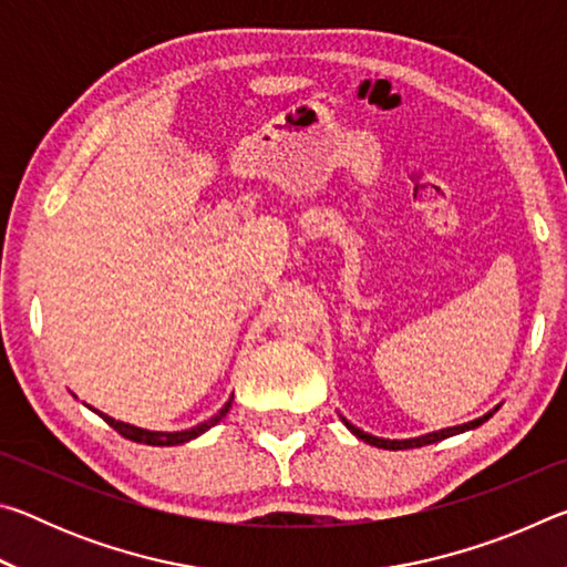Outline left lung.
Returning <instances> with one entry per match:
<instances>
[{"mask_svg": "<svg viewBox=\"0 0 567 567\" xmlns=\"http://www.w3.org/2000/svg\"><path fill=\"white\" fill-rule=\"evenodd\" d=\"M487 417H491V415L477 417V420H473V422H465V425H457V427H447V430H437V433H430V435H422V437H412V440H382V437L362 433L360 427L350 425V422L344 420V417H342V422H344V425H348V430H352L354 435H358L360 440H364V443H370V445H375V447H382V450H410V447L433 445V443H440V440H445V437H450V435L465 433V430H473V427H477V425H483V422H485Z\"/></svg>", "mask_w": 567, "mask_h": 567, "instance_id": "obj_1", "label": "left lung"}]
</instances>
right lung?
I'll use <instances>...</instances> for the list:
<instances>
[{"label":"right lung","mask_w":567,"mask_h":567,"mask_svg":"<svg viewBox=\"0 0 567 567\" xmlns=\"http://www.w3.org/2000/svg\"><path fill=\"white\" fill-rule=\"evenodd\" d=\"M229 408H233V400H227V402H225V408L219 410L215 417H209L207 422H199L197 427L182 430V433H155V430H142V427H134V425H127V422H120V420H114V417H110V415H104V412H100V410H97V412H100V417H102L104 422H107L110 427L117 430V433H120L122 437L134 440V443H145V445H182V443H187V440H192V437L203 435L205 430L215 427L217 422L227 415Z\"/></svg>","instance_id":"1"}]
</instances>
